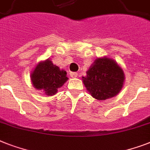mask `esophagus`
Here are the masks:
<instances>
[{
    "label": "esophagus",
    "mask_w": 150,
    "mask_h": 150,
    "mask_svg": "<svg viewBox=\"0 0 150 150\" xmlns=\"http://www.w3.org/2000/svg\"><path fill=\"white\" fill-rule=\"evenodd\" d=\"M70 76H71V78H76L78 76V73L71 72V73H70Z\"/></svg>",
    "instance_id": "obj_1"
}]
</instances>
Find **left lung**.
<instances>
[{"label":"left lung","instance_id":"8db88e82","mask_svg":"<svg viewBox=\"0 0 150 150\" xmlns=\"http://www.w3.org/2000/svg\"><path fill=\"white\" fill-rule=\"evenodd\" d=\"M81 79L89 94L103 101L119 94L123 87L125 73L114 59L104 56L96 58Z\"/></svg>","mask_w":150,"mask_h":150}]
</instances>
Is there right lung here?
<instances>
[{"mask_svg":"<svg viewBox=\"0 0 150 150\" xmlns=\"http://www.w3.org/2000/svg\"><path fill=\"white\" fill-rule=\"evenodd\" d=\"M66 75L64 69H60L49 59L41 61L31 71V83L35 88L41 90L46 96H52L69 79Z\"/></svg>","mask_w":150,"mask_h":150,"instance_id":"1","label":"right lung"}]
</instances>
